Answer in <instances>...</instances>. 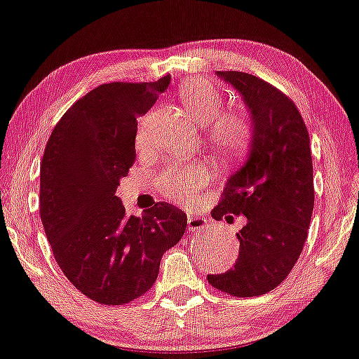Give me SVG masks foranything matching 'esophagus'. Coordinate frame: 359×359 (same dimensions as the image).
Here are the masks:
<instances>
[{
	"instance_id": "1",
	"label": "esophagus",
	"mask_w": 359,
	"mask_h": 359,
	"mask_svg": "<svg viewBox=\"0 0 359 359\" xmlns=\"http://www.w3.org/2000/svg\"><path fill=\"white\" fill-rule=\"evenodd\" d=\"M206 220L203 217H197V215H189L187 217V229L189 233H198L200 229L206 228Z\"/></svg>"
}]
</instances>
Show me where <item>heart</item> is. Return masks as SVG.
<instances>
[{"label": "heart", "instance_id": "b5f03b06", "mask_svg": "<svg viewBox=\"0 0 359 359\" xmlns=\"http://www.w3.org/2000/svg\"><path fill=\"white\" fill-rule=\"evenodd\" d=\"M178 95L182 106L195 123L203 126V137L222 159H233L252 145L256 123L253 114L243 106L220 109L223 101L217 87L201 78H191L180 86ZM134 144L139 151L148 148L144 123H139ZM211 181L209 168L201 162L172 164L158 173L156 187L165 200L180 206H194Z\"/></svg>", "mask_w": 359, "mask_h": 359}]
</instances>
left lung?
<instances>
[{
    "label": "left lung",
    "instance_id": "1",
    "mask_svg": "<svg viewBox=\"0 0 359 359\" xmlns=\"http://www.w3.org/2000/svg\"><path fill=\"white\" fill-rule=\"evenodd\" d=\"M238 89L253 114L256 131L247 159L231 175L215 220L247 217L234 269L208 275L212 287L233 297H258L275 289L294 269L308 238L314 209L309 134L286 93L243 72H217Z\"/></svg>",
    "mask_w": 359,
    "mask_h": 359
}]
</instances>
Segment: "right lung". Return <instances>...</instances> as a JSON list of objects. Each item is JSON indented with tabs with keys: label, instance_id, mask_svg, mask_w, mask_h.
I'll return each mask as SVG.
<instances>
[{
	"label": "right lung",
	"instance_id": "obj_1",
	"mask_svg": "<svg viewBox=\"0 0 359 359\" xmlns=\"http://www.w3.org/2000/svg\"><path fill=\"white\" fill-rule=\"evenodd\" d=\"M170 84L109 83L86 93L54 126L40 164V219L54 259L100 305H125L151 289L161 258L186 231L181 209L159 201L128 217L117 197L136 161L137 116Z\"/></svg>",
	"mask_w": 359,
	"mask_h": 359
}]
</instances>
